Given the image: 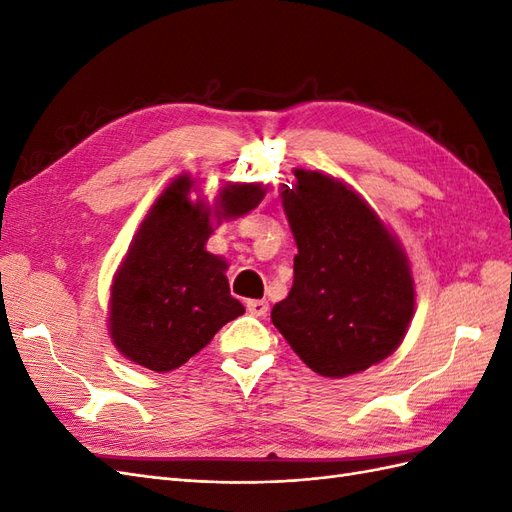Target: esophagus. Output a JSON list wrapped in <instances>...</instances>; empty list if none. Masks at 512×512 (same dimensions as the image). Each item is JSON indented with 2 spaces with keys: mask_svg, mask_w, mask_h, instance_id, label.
I'll return each mask as SVG.
<instances>
[{
  "mask_svg": "<svg viewBox=\"0 0 512 512\" xmlns=\"http://www.w3.org/2000/svg\"><path fill=\"white\" fill-rule=\"evenodd\" d=\"M247 312L250 314H254V316H267V312H269V303H267V299H250L247 301Z\"/></svg>",
  "mask_w": 512,
  "mask_h": 512,
  "instance_id": "obj_1",
  "label": "esophagus"
}]
</instances>
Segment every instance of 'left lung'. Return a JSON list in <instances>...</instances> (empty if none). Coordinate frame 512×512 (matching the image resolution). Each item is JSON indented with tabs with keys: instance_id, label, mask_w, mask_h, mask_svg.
Listing matches in <instances>:
<instances>
[{
	"instance_id": "left-lung-1",
	"label": "left lung",
	"mask_w": 512,
	"mask_h": 512,
	"mask_svg": "<svg viewBox=\"0 0 512 512\" xmlns=\"http://www.w3.org/2000/svg\"><path fill=\"white\" fill-rule=\"evenodd\" d=\"M292 173L280 198L299 254L292 288L271 320L309 369L346 378L404 342L416 303L410 260L346 181L322 170Z\"/></svg>"
}]
</instances>
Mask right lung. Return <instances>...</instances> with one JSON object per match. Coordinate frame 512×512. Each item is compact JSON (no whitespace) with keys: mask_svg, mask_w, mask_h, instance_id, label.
<instances>
[{"mask_svg":"<svg viewBox=\"0 0 512 512\" xmlns=\"http://www.w3.org/2000/svg\"><path fill=\"white\" fill-rule=\"evenodd\" d=\"M183 173L151 205L113 275L108 335L134 365L173 371L203 350L226 322L245 314L232 297L222 256L207 252L213 228L260 205L262 183H224L209 205L192 200Z\"/></svg>","mask_w":512,"mask_h":512,"instance_id":"obj_1","label":"right lung"}]
</instances>
